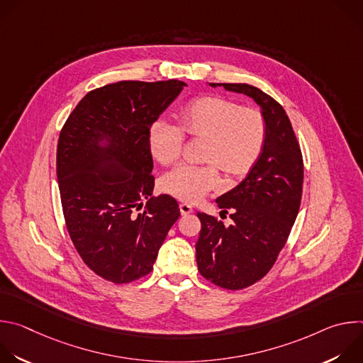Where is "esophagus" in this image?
Listing matches in <instances>:
<instances>
[{
    "label": "esophagus",
    "instance_id": "obj_1",
    "mask_svg": "<svg viewBox=\"0 0 363 363\" xmlns=\"http://www.w3.org/2000/svg\"><path fill=\"white\" fill-rule=\"evenodd\" d=\"M179 210H181V214H182V216H188V214H191V213L194 211L192 205H191V203H186V202H182V203L179 205Z\"/></svg>",
    "mask_w": 363,
    "mask_h": 363
}]
</instances>
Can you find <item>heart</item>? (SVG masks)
Returning a JSON list of instances; mask_svg holds the SVG:
<instances>
[{
  "instance_id": "obj_1",
  "label": "heart",
  "mask_w": 363,
  "mask_h": 363,
  "mask_svg": "<svg viewBox=\"0 0 363 363\" xmlns=\"http://www.w3.org/2000/svg\"><path fill=\"white\" fill-rule=\"evenodd\" d=\"M181 126L165 119L149 128L152 157L164 165L177 162L185 133L205 138L201 165H181L162 178V189L186 202L203 198L220 185V168L237 178L247 174L263 152L267 125L263 113L221 96H199L188 101L179 115Z\"/></svg>"
}]
</instances>
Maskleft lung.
I'll list each match as a JSON object with an SVG mask.
<instances>
[{"label": "left lung", "mask_w": 363, "mask_h": 363, "mask_svg": "<svg viewBox=\"0 0 363 363\" xmlns=\"http://www.w3.org/2000/svg\"><path fill=\"white\" fill-rule=\"evenodd\" d=\"M210 84L252 97L267 125L260 158L245 179L217 198L218 208L230 211L234 223L225 227L214 216L196 214L198 272L218 287L241 290L262 280L286 245L300 208L303 155L289 116L272 96L245 83Z\"/></svg>", "instance_id": "obj_1"}]
</instances>
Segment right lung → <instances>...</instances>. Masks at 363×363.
Segmentation results:
<instances>
[{
	"mask_svg": "<svg viewBox=\"0 0 363 363\" xmlns=\"http://www.w3.org/2000/svg\"><path fill=\"white\" fill-rule=\"evenodd\" d=\"M186 86L179 80H123L89 91L69 115L57 143V179L66 227L83 263L125 284L153 270L179 206L150 196L155 178L150 125ZM108 145L101 147L99 140ZM147 199L142 213L141 201Z\"/></svg>",
	"mask_w": 363,
	"mask_h": 363,
	"instance_id": "add662e5",
	"label": "right lung"
}]
</instances>
